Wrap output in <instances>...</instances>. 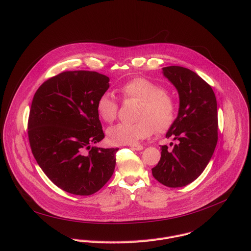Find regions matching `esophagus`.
Segmentation results:
<instances>
[{
    "label": "esophagus",
    "instance_id": "1",
    "mask_svg": "<svg viewBox=\"0 0 251 251\" xmlns=\"http://www.w3.org/2000/svg\"><path fill=\"white\" fill-rule=\"evenodd\" d=\"M130 147L133 149V150H136V151H141V150H143V146H141V145H136V144H133V145H130Z\"/></svg>",
    "mask_w": 251,
    "mask_h": 251
}]
</instances>
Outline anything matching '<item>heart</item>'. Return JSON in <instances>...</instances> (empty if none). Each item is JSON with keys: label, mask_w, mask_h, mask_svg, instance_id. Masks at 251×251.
<instances>
[{"label": "heart", "mask_w": 251, "mask_h": 251, "mask_svg": "<svg viewBox=\"0 0 251 251\" xmlns=\"http://www.w3.org/2000/svg\"><path fill=\"white\" fill-rule=\"evenodd\" d=\"M125 99L141 101L136 123H120L107 129V139L112 145H133L158 132L169 130L176 118L175 98L150 79L136 77L122 85ZM96 112L101 120L113 122L118 114V102L109 92L102 93L96 101Z\"/></svg>", "instance_id": "heart-1"}]
</instances>
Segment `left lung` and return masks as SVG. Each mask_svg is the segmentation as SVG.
Listing matches in <instances>:
<instances>
[{
    "label": "left lung",
    "mask_w": 251,
    "mask_h": 251,
    "mask_svg": "<svg viewBox=\"0 0 251 251\" xmlns=\"http://www.w3.org/2000/svg\"><path fill=\"white\" fill-rule=\"evenodd\" d=\"M178 93V111L166 137L176 142L172 151L161 148L152 174L169 188L185 187L203 172L218 143V106L212 88L194 71L182 66L162 68ZM173 145V143H171Z\"/></svg>",
    "instance_id": "obj_1"
}]
</instances>
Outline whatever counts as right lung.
I'll use <instances>...</instances> for the list:
<instances>
[{"mask_svg":"<svg viewBox=\"0 0 251 251\" xmlns=\"http://www.w3.org/2000/svg\"><path fill=\"white\" fill-rule=\"evenodd\" d=\"M108 88L109 77L95 71H65L44 82L33 96L31 152L50 180L69 194L92 195L113 175L118 148L91 147L104 138L95 106Z\"/></svg>","mask_w":251,"mask_h":251,"instance_id":"1","label":"right lung"}]
</instances>
